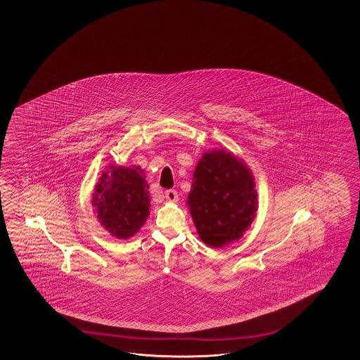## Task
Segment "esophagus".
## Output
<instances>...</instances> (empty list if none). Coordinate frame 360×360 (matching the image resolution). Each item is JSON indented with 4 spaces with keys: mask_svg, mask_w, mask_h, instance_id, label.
<instances>
[{
    "mask_svg": "<svg viewBox=\"0 0 360 360\" xmlns=\"http://www.w3.org/2000/svg\"><path fill=\"white\" fill-rule=\"evenodd\" d=\"M165 198L167 202H176L178 200V193L175 190H166Z\"/></svg>",
    "mask_w": 360,
    "mask_h": 360,
    "instance_id": "1",
    "label": "esophagus"
}]
</instances>
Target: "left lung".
<instances>
[{
  "instance_id": "left-lung-1",
  "label": "left lung",
  "mask_w": 360,
  "mask_h": 360,
  "mask_svg": "<svg viewBox=\"0 0 360 360\" xmlns=\"http://www.w3.org/2000/svg\"><path fill=\"white\" fill-rule=\"evenodd\" d=\"M187 205L199 238L221 248L251 227L257 211V193L251 170L223 149L205 153L193 175Z\"/></svg>"
}]
</instances>
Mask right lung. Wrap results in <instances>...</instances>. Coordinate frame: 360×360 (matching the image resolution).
<instances>
[{
	"mask_svg": "<svg viewBox=\"0 0 360 360\" xmlns=\"http://www.w3.org/2000/svg\"><path fill=\"white\" fill-rule=\"evenodd\" d=\"M92 205L104 229L117 239H129L149 217V185L141 167L109 165L95 187Z\"/></svg>",
	"mask_w": 360,
	"mask_h": 360,
	"instance_id": "obj_1",
	"label": "right lung"
}]
</instances>
